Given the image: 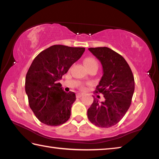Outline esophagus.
<instances>
[{"instance_id":"1","label":"esophagus","mask_w":159,"mask_h":159,"mask_svg":"<svg viewBox=\"0 0 159 159\" xmlns=\"http://www.w3.org/2000/svg\"><path fill=\"white\" fill-rule=\"evenodd\" d=\"M83 95V94H81V93H78V94H76V98H81Z\"/></svg>"}]
</instances>
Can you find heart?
I'll return each instance as SVG.
<instances>
[{"label":"heart","instance_id":"b5f03b06","mask_svg":"<svg viewBox=\"0 0 159 159\" xmlns=\"http://www.w3.org/2000/svg\"><path fill=\"white\" fill-rule=\"evenodd\" d=\"M83 62H84V64L87 69L90 68V67L93 66H98V61H97V60L95 58L91 57H86L84 60V61H83ZM81 87L83 88V86H81Z\"/></svg>","mask_w":159,"mask_h":159}]
</instances>
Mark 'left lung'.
Masks as SVG:
<instances>
[{"label":"left lung","mask_w":159,"mask_h":159,"mask_svg":"<svg viewBox=\"0 0 159 159\" xmlns=\"http://www.w3.org/2000/svg\"><path fill=\"white\" fill-rule=\"evenodd\" d=\"M100 61L103 76L95 93H102L104 101L94 98L88 109V118L99 128H109L120 121L131 104L134 80L130 67L121 55L107 47L90 48Z\"/></svg>","instance_id":"8db88e82"}]
</instances>
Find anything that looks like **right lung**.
<instances>
[{"label": "right lung", "mask_w": 159, "mask_h": 159, "mask_svg": "<svg viewBox=\"0 0 159 159\" xmlns=\"http://www.w3.org/2000/svg\"><path fill=\"white\" fill-rule=\"evenodd\" d=\"M84 51V48L55 45L40 52L31 63L25 91L29 107L41 123L57 126L69 120L76 95L64 92L58 81Z\"/></svg>", "instance_id": "right-lung-1"}]
</instances>
